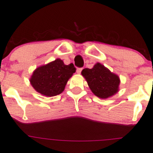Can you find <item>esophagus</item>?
Masks as SVG:
<instances>
[{
	"instance_id": "34e87169",
	"label": "esophagus",
	"mask_w": 153,
	"mask_h": 153,
	"mask_svg": "<svg viewBox=\"0 0 153 153\" xmlns=\"http://www.w3.org/2000/svg\"><path fill=\"white\" fill-rule=\"evenodd\" d=\"M82 71V68H77V69H76V73L79 74H81Z\"/></svg>"
}]
</instances>
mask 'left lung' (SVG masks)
<instances>
[{
    "mask_svg": "<svg viewBox=\"0 0 153 153\" xmlns=\"http://www.w3.org/2000/svg\"><path fill=\"white\" fill-rule=\"evenodd\" d=\"M82 75L91 91L100 98L106 99L118 92L119 77L101 63H97L92 68H84Z\"/></svg>",
    "mask_w": 153,
    "mask_h": 153,
    "instance_id": "obj_1",
    "label": "left lung"
}]
</instances>
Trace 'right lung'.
Segmentation results:
<instances>
[{
	"mask_svg": "<svg viewBox=\"0 0 153 153\" xmlns=\"http://www.w3.org/2000/svg\"><path fill=\"white\" fill-rule=\"evenodd\" d=\"M76 71L73 63L65 65L62 60L52 62L37 68L30 78V83L39 93L48 97L61 94L66 83Z\"/></svg>",
	"mask_w": 153,
	"mask_h": 153,
	"instance_id": "obj_1",
	"label": "right lung"
}]
</instances>
